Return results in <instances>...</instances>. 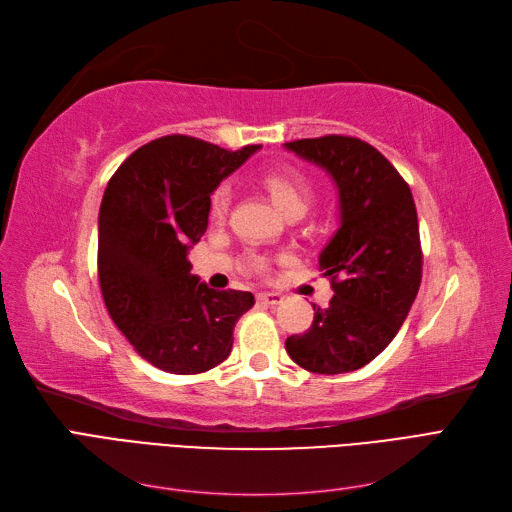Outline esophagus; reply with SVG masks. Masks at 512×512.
<instances>
[{
  "instance_id": "34e87169",
  "label": "esophagus",
  "mask_w": 512,
  "mask_h": 512,
  "mask_svg": "<svg viewBox=\"0 0 512 512\" xmlns=\"http://www.w3.org/2000/svg\"><path fill=\"white\" fill-rule=\"evenodd\" d=\"M258 301L275 307V305H280L284 301V297L280 292H258Z\"/></svg>"
}]
</instances>
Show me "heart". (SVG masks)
Segmentation results:
<instances>
[{"instance_id": "heart-1", "label": "heart", "mask_w": 512, "mask_h": 512, "mask_svg": "<svg viewBox=\"0 0 512 512\" xmlns=\"http://www.w3.org/2000/svg\"><path fill=\"white\" fill-rule=\"evenodd\" d=\"M260 181L271 194V198L275 200V205L282 209L286 218L292 213L303 215L314 198V181L309 179L303 170L294 166L271 168L260 177ZM228 207H230V188L226 183H222L211 194V205H209L211 218L222 220L228 213Z\"/></svg>"}]
</instances>
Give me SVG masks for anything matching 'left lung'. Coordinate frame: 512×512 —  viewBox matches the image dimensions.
Returning a JSON list of instances; mask_svg holds the SVG:
<instances>
[{"label":"left lung","instance_id":"1","mask_svg":"<svg viewBox=\"0 0 512 512\" xmlns=\"http://www.w3.org/2000/svg\"><path fill=\"white\" fill-rule=\"evenodd\" d=\"M286 149L327 170L339 192V228L318 256L335 294L329 307L314 305L312 327L290 335L286 352L314 374H348L393 342L421 286L414 198L397 168L361 138H301Z\"/></svg>","mask_w":512,"mask_h":512}]
</instances>
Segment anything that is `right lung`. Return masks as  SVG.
<instances>
[{
	"instance_id": "right-lung-1",
	"label": "right lung",
	"mask_w": 512,
	"mask_h": 512,
	"mask_svg": "<svg viewBox=\"0 0 512 512\" xmlns=\"http://www.w3.org/2000/svg\"><path fill=\"white\" fill-rule=\"evenodd\" d=\"M260 145L228 151L194 136H162L108 181L98 218V277L108 314L147 363L203 374L228 359L254 294L213 290L190 273L211 194Z\"/></svg>"
}]
</instances>
